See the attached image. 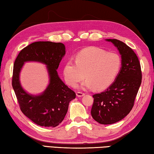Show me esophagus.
<instances>
[{
	"label": "esophagus",
	"mask_w": 154,
	"mask_h": 154,
	"mask_svg": "<svg viewBox=\"0 0 154 154\" xmlns=\"http://www.w3.org/2000/svg\"><path fill=\"white\" fill-rule=\"evenodd\" d=\"M76 95L77 97H82V96H83L85 95L84 93H83V92H81V91H77L76 93Z\"/></svg>",
	"instance_id": "esophagus-1"
}]
</instances>
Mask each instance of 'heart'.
<instances>
[{
  "label": "heart",
  "mask_w": 154,
  "mask_h": 154,
  "mask_svg": "<svg viewBox=\"0 0 154 154\" xmlns=\"http://www.w3.org/2000/svg\"><path fill=\"white\" fill-rule=\"evenodd\" d=\"M121 66V57L116 53L89 48L77 54L75 61H66L63 67V76L66 84L71 87H76L85 76L83 88L94 87L97 90H102L113 83Z\"/></svg>",
  "instance_id": "heart-1"
}]
</instances>
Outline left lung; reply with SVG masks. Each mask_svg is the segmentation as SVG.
I'll return each instance as SVG.
<instances>
[{
  "mask_svg": "<svg viewBox=\"0 0 154 154\" xmlns=\"http://www.w3.org/2000/svg\"><path fill=\"white\" fill-rule=\"evenodd\" d=\"M111 42L121 55V68L116 79L100 94H94L91 114L95 121L102 125L115 123L130 112L139 87L142 74L139 58L129 46L116 39Z\"/></svg>",
  "mask_w": 154,
  "mask_h": 154,
  "instance_id": "1",
  "label": "left lung"
}]
</instances>
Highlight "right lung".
Returning a JSON list of instances; mask_svg holds the SVG:
<instances>
[{
  "label": "right lung",
  "mask_w": 154,
  "mask_h": 154,
  "mask_svg": "<svg viewBox=\"0 0 154 154\" xmlns=\"http://www.w3.org/2000/svg\"><path fill=\"white\" fill-rule=\"evenodd\" d=\"M65 54L63 43L35 42L21 50L14 63L12 86L22 112L36 125L55 127L63 121L69 102L76 97L58 77L57 69ZM35 61L45 63L50 83L38 96L29 94L22 88L19 74L24 62Z\"/></svg>",
  "instance_id": "add662e5"
}]
</instances>
